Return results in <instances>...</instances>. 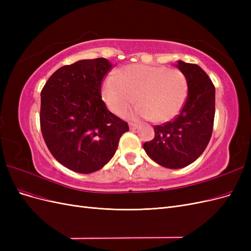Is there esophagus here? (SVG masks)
<instances>
[{"mask_svg": "<svg viewBox=\"0 0 251 251\" xmlns=\"http://www.w3.org/2000/svg\"><path fill=\"white\" fill-rule=\"evenodd\" d=\"M128 126H130V128H131V130H136V128H137L138 127V125L137 124H134V123H130V124H128Z\"/></svg>", "mask_w": 251, "mask_h": 251, "instance_id": "1", "label": "esophagus"}]
</instances>
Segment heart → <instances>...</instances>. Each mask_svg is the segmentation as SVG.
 Segmentation results:
<instances>
[{"instance_id": "b5f03b06", "label": "heart", "mask_w": 251, "mask_h": 251, "mask_svg": "<svg viewBox=\"0 0 251 251\" xmlns=\"http://www.w3.org/2000/svg\"><path fill=\"white\" fill-rule=\"evenodd\" d=\"M188 92L185 75L164 66L128 65L117 75H110L102 86L108 108L121 115L135 101L137 107L127 116L151 118L157 124L173 119L183 107Z\"/></svg>"}]
</instances>
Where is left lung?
I'll use <instances>...</instances> for the list:
<instances>
[{
	"label": "left lung",
	"instance_id": "obj_1",
	"mask_svg": "<svg viewBox=\"0 0 251 251\" xmlns=\"http://www.w3.org/2000/svg\"><path fill=\"white\" fill-rule=\"evenodd\" d=\"M177 68L185 75L188 94L180 113L173 120L155 126V137L143 149L153 160L168 169L193 163L206 149L215 119V86L196 64L179 60Z\"/></svg>",
	"mask_w": 251,
	"mask_h": 251
}]
</instances>
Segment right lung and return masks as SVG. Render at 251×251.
I'll list each match as a JSON object with an SVG mask.
<instances>
[{
  "label": "right lung",
  "instance_id": "right-lung-1",
  "mask_svg": "<svg viewBox=\"0 0 251 251\" xmlns=\"http://www.w3.org/2000/svg\"><path fill=\"white\" fill-rule=\"evenodd\" d=\"M112 69L103 57L59 68L41 92V131L50 153L71 171L100 170L128 131L101 100V81Z\"/></svg>",
  "mask_w": 251,
  "mask_h": 251
}]
</instances>
